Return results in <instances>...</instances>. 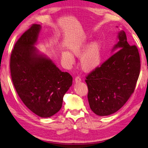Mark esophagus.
Masks as SVG:
<instances>
[{"label": "esophagus", "mask_w": 148, "mask_h": 148, "mask_svg": "<svg viewBox=\"0 0 148 148\" xmlns=\"http://www.w3.org/2000/svg\"><path fill=\"white\" fill-rule=\"evenodd\" d=\"M82 81L81 79V77H80V76H76V77H75V82L76 83H78V82H80Z\"/></svg>", "instance_id": "obj_1"}]
</instances>
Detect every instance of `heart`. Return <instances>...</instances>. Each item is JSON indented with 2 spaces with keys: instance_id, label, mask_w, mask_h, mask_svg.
Listing matches in <instances>:
<instances>
[{
  "instance_id": "heart-1",
  "label": "heart",
  "mask_w": 148,
  "mask_h": 148,
  "mask_svg": "<svg viewBox=\"0 0 148 148\" xmlns=\"http://www.w3.org/2000/svg\"><path fill=\"white\" fill-rule=\"evenodd\" d=\"M70 49L72 53L77 57H81L83 55L81 58V66L85 71H91L101 63V44L98 41L91 43L87 38H84L72 44ZM62 57L66 64L71 66L74 64V57L70 52H63Z\"/></svg>"
}]
</instances>
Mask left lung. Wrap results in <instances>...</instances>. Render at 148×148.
<instances>
[{
  "mask_svg": "<svg viewBox=\"0 0 148 148\" xmlns=\"http://www.w3.org/2000/svg\"><path fill=\"white\" fill-rule=\"evenodd\" d=\"M114 49L119 50L86 77L90 108L100 116L119 110L128 101L136 87L140 71L137 47L130 46L125 32L118 34Z\"/></svg>",
  "mask_w": 148,
  "mask_h": 148,
  "instance_id": "8db88e82",
  "label": "left lung"
}]
</instances>
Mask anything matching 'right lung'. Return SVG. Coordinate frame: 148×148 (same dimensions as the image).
<instances>
[{
    "mask_svg": "<svg viewBox=\"0 0 148 148\" xmlns=\"http://www.w3.org/2000/svg\"><path fill=\"white\" fill-rule=\"evenodd\" d=\"M41 26L32 25L12 49L10 68L14 86L24 104L37 116L49 117L61 108L72 77L60 71L34 47Z\"/></svg>",
    "mask_w": 148,
    "mask_h": 148,
    "instance_id": "right-lung-1",
    "label": "right lung"
}]
</instances>
